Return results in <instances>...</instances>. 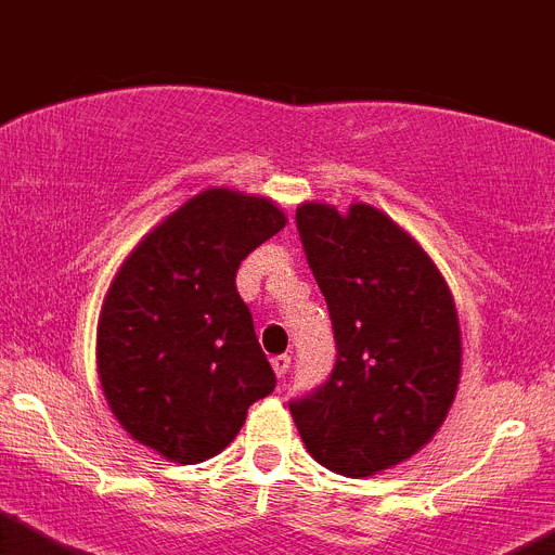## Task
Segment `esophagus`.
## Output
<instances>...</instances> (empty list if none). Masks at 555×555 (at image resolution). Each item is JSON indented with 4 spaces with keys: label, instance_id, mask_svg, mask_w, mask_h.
<instances>
[{
    "label": "esophagus",
    "instance_id": "obj_1",
    "mask_svg": "<svg viewBox=\"0 0 555 555\" xmlns=\"http://www.w3.org/2000/svg\"><path fill=\"white\" fill-rule=\"evenodd\" d=\"M271 364H273V373H276L279 378H284L289 371V364H293V359H289V353H279V357L271 359Z\"/></svg>",
    "mask_w": 555,
    "mask_h": 555
}]
</instances>
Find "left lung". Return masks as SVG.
Masks as SVG:
<instances>
[{
	"label": "left lung",
	"mask_w": 555,
	"mask_h": 555,
	"mask_svg": "<svg viewBox=\"0 0 555 555\" xmlns=\"http://www.w3.org/2000/svg\"><path fill=\"white\" fill-rule=\"evenodd\" d=\"M296 227L328 304L337 362L289 412L314 462L376 476L414 456L448 417L462 371L453 296L412 234L371 204L343 216L307 202Z\"/></svg>",
	"instance_id": "8db88e82"
}]
</instances>
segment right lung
I'll return each instance as SVG.
<instances>
[{"label":"right lung","mask_w":555,"mask_h":555,"mask_svg":"<svg viewBox=\"0 0 555 555\" xmlns=\"http://www.w3.org/2000/svg\"><path fill=\"white\" fill-rule=\"evenodd\" d=\"M284 223L271 198L209 188L154 227L109 284L99 382L124 431L159 456L212 459L276 387L234 276Z\"/></svg>","instance_id":"obj_1"}]
</instances>
